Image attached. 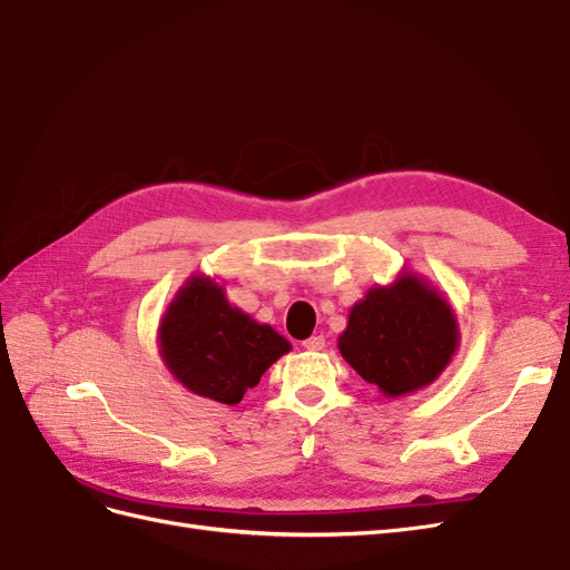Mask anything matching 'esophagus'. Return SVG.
<instances>
[{"label": "esophagus", "mask_w": 570, "mask_h": 570, "mask_svg": "<svg viewBox=\"0 0 570 570\" xmlns=\"http://www.w3.org/2000/svg\"><path fill=\"white\" fill-rule=\"evenodd\" d=\"M323 347H325L323 335H312L308 340H304V350H308V352H321Z\"/></svg>", "instance_id": "34e87169"}]
</instances>
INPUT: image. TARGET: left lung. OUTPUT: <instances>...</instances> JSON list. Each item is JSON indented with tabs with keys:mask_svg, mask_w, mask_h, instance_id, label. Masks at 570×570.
Listing matches in <instances>:
<instances>
[{
	"mask_svg": "<svg viewBox=\"0 0 570 570\" xmlns=\"http://www.w3.org/2000/svg\"><path fill=\"white\" fill-rule=\"evenodd\" d=\"M337 347L366 383L385 396H402L438 381L459 347V325L435 287L402 273L352 306Z\"/></svg>",
	"mask_w": 570,
	"mask_h": 570,
	"instance_id": "1",
	"label": "left lung"
}]
</instances>
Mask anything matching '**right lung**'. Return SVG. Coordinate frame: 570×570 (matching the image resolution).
Here are the masks:
<instances>
[{
	"label": "right lung",
	"mask_w": 570,
	"mask_h": 570,
	"mask_svg": "<svg viewBox=\"0 0 570 570\" xmlns=\"http://www.w3.org/2000/svg\"><path fill=\"white\" fill-rule=\"evenodd\" d=\"M159 352L166 368L189 392L237 404L266 368L289 352V342L239 312L218 283L193 275L166 308Z\"/></svg>",
	"instance_id": "add662e5"
}]
</instances>
